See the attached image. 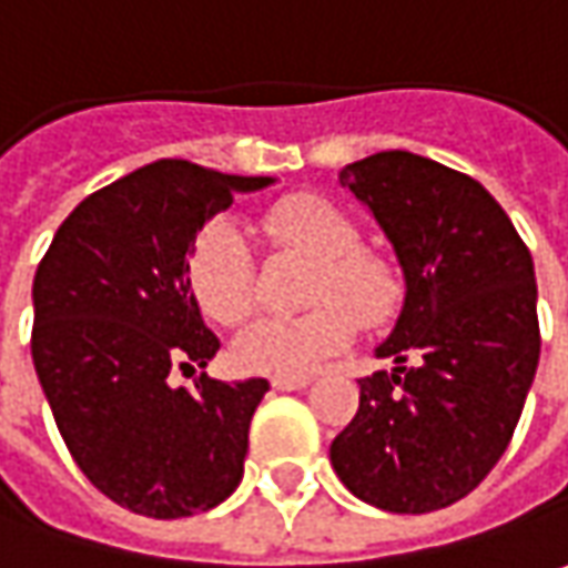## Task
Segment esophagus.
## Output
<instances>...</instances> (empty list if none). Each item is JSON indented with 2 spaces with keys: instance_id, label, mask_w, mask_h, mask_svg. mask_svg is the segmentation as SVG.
<instances>
[{
  "instance_id": "34e87169",
  "label": "esophagus",
  "mask_w": 568,
  "mask_h": 568,
  "mask_svg": "<svg viewBox=\"0 0 568 568\" xmlns=\"http://www.w3.org/2000/svg\"><path fill=\"white\" fill-rule=\"evenodd\" d=\"M273 389H283V393H295V389H304L311 377H273Z\"/></svg>"
}]
</instances>
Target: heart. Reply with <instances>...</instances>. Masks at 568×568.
I'll return each instance as SVG.
<instances>
[{
	"mask_svg": "<svg viewBox=\"0 0 568 568\" xmlns=\"http://www.w3.org/2000/svg\"><path fill=\"white\" fill-rule=\"evenodd\" d=\"M280 251L311 261L304 302L311 311L254 317L232 343L247 374L304 377L352 343L355 326H383L396 317L402 280L377 251L362 247V229L343 206L321 194H288L261 216ZM187 285L210 321L239 323L254 302V261L245 239L225 223L206 225L187 251Z\"/></svg>",
	"mask_w": 568,
	"mask_h": 568,
	"instance_id": "obj_1",
	"label": "heart"
}]
</instances>
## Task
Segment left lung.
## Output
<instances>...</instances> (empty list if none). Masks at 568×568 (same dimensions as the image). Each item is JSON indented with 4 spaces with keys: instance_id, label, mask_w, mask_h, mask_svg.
Here are the masks:
<instances>
[{
    "instance_id": "1",
    "label": "left lung",
    "mask_w": 568,
    "mask_h": 568,
    "mask_svg": "<svg viewBox=\"0 0 568 568\" xmlns=\"http://www.w3.org/2000/svg\"><path fill=\"white\" fill-rule=\"evenodd\" d=\"M396 247L405 304L329 446L345 487L386 513L468 497L513 440L540 358L531 251L471 175L408 150L339 172Z\"/></svg>"
}]
</instances>
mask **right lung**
Segmentation results:
<instances>
[{"mask_svg":"<svg viewBox=\"0 0 568 568\" xmlns=\"http://www.w3.org/2000/svg\"><path fill=\"white\" fill-rule=\"evenodd\" d=\"M270 182L156 160L84 197L37 266L30 355L55 427L90 484L138 516L206 513L245 475L270 383L201 374L185 389L169 371L220 348L187 285L197 232Z\"/></svg>","mask_w":568,"mask_h":568,"instance_id":"right-lung-1","label":"right lung"}]
</instances>
